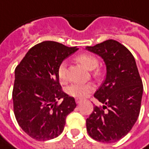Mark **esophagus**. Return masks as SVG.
Returning a JSON list of instances; mask_svg holds the SVG:
<instances>
[{
	"instance_id": "obj_1",
	"label": "esophagus",
	"mask_w": 149,
	"mask_h": 149,
	"mask_svg": "<svg viewBox=\"0 0 149 149\" xmlns=\"http://www.w3.org/2000/svg\"><path fill=\"white\" fill-rule=\"evenodd\" d=\"M81 101H82V100L79 99V98H77V99H76V102H77V104H80Z\"/></svg>"
}]
</instances>
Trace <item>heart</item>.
Wrapping results in <instances>:
<instances>
[{
	"instance_id": "obj_1",
	"label": "heart",
	"mask_w": 149,
	"mask_h": 149,
	"mask_svg": "<svg viewBox=\"0 0 149 149\" xmlns=\"http://www.w3.org/2000/svg\"><path fill=\"white\" fill-rule=\"evenodd\" d=\"M77 61L81 63L84 68L88 70H93L98 65V60L94 56L88 53H83L77 56L76 57ZM57 74L60 80L65 81L67 80V65L65 62H62L60 65L57 70ZM100 72L99 69H97L94 72L95 77H99ZM94 89L93 84L91 83L88 84H72L68 88V93L72 97L76 98H84L87 97L88 94L92 93Z\"/></svg>"
}]
</instances>
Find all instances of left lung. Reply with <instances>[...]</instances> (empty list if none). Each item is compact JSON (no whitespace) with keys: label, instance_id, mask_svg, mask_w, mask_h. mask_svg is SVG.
Returning <instances> with one entry per match:
<instances>
[{"label":"left lung","instance_id":"8db88e82","mask_svg":"<svg viewBox=\"0 0 149 149\" xmlns=\"http://www.w3.org/2000/svg\"><path fill=\"white\" fill-rule=\"evenodd\" d=\"M85 49L100 56L106 66L105 80L94 94L104 104L94 107L86 120L88 133L96 141L114 143L128 134L137 120L142 81L134 56L118 41L108 40Z\"/></svg>","mask_w":149,"mask_h":149}]
</instances>
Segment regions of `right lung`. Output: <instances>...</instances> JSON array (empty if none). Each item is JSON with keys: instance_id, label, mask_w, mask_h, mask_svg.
<instances>
[{"instance_id": "add662e5", "label": "right lung", "mask_w": 149, "mask_h": 149, "mask_svg": "<svg viewBox=\"0 0 149 149\" xmlns=\"http://www.w3.org/2000/svg\"><path fill=\"white\" fill-rule=\"evenodd\" d=\"M77 50L55 41H43L31 48L15 69V116L23 131L35 140L57 137L67 116L77 107L74 98L61 90L57 70ZM61 99L63 100L58 105Z\"/></svg>"}]
</instances>
